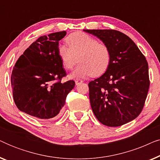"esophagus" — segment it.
Instances as JSON below:
<instances>
[{
  "mask_svg": "<svg viewBox=\"0 0 160 160\" xmlns=\"http://www.w3.org/2000/svg\"><path fill=\"white\" fill-rule=\"evenodd\" d=\"M82 82H83V81H82V80H78V79L75 80L76 85H78V84H81V83H82Z\"/></svg>",
  "mask_w": 160,
  "mask_h": 160,
  "instance_id": "1",
  "label": "esophagus"
}]
</instances>
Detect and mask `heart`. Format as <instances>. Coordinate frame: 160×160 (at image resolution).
Wrapping results in <instances>:
<instances>
[{
    "mask_svg": "<svg viewBox=\"0 0 160 160\" xmlns=\"http://www.w3.org/2000/svg\"><path fill=\"white\" fill-rule=\"evenodd\" d=\"M68 47L60 44L58 56L63 68L71 70L78 61L79 64L71 74V78L97 77L108 70L111 63V52L108 46L82 32L69 35L65 39Z\"/></svg>",
    "mask_w": 160,
    "mask_h": 160,
    "instance_id": "1",
    "label": "heart"
}]
</instances>
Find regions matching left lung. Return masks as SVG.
Returning a JSON list of instances; mask_svg holds the SVG:
<instances>
[{"instance_id": "1", "label": "left lung", "mask_w": 160, "mask_h": 160, "mask_svg": "<svg viewBox=\"0 0 160 160\" xmlns=\"http://www.w3.org/2000/svg\"><path fill=\"white\" fill-rule=\"evenodd\" d=\"M97 36L111 52V63L100 77L89 83V100L100 123L119 127L135 119L149 88L145 56L125 34L115 30H84Z\"/></svg>"}]
</instances>
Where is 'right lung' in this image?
Returning <instances> with one entry per match:
<instances>
[{"label":"right lung","mask_w":160,"mask_h":160,"mask_svg":"<svg viewBox=\"0 0 160 160\" xmlns=\"http://www.w3.org/2000/svg\"><path fill=\"white\" fill-rule=\"evenodd\" d=\"M65 31L43 36L19 57L13 68V98L19 111L39 119L58 115L65 99L75 87L73 80L61 82L66 76L58 56L59 41Z\"/></svg>","instance_id":"right-lung-1"}]
</instances>
